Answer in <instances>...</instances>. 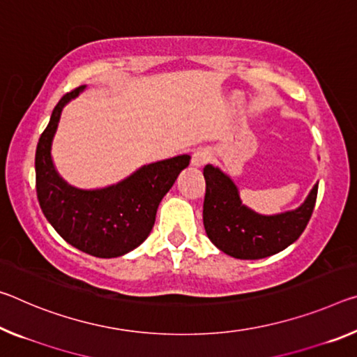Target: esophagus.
Here are the masks:
<instances>
[{
  "mask_svg": "<svg viewBox=\"0 0 357 357\" xmlns=\"http://www.w3.org/2000/svg\"><path fill=\"white\" fill-rule=\"evenodd\" d=\"M209 158L211 157H209V152L206 149H199L197 152H194V155H192V167L202 168L209 162Z\"/></svg>",
  "mask_w": 357,
  "mask_h": 357,
  "instance_id": "esophagus-1",
  "label": "esophagus"
}]
</instances>
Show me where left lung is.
Returning a JSON list of instances; mask_svg holds the SVG:
<instances>
[{"mask_svg": "<svg viewBox=\"0 0 357 357\" xmlns=\"http://www.w3.org/2000/svg\"><path fill=\"white\" fill-rule=\"evenodd\" d=\"M206 194L203 225L213 245L235 259H264L286 250L307 227L314 209L318 184L301 206L273 216H264L243 205L234 181L218 167L203 168Z\"/></svg>", "mask_w": 357, "mask_h": 357, "instance_id": "8db88e82", "label": "left lung"}]
</instances>
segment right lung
Here are the masks:
<instances>
[{"instance_id": "obj_1", "label": "right lung", "mask_w": 357, "mask_h": 357, "mask_svg": "<svg viewBox=\"0 0 357 357\" xmlns=\"http://www.w3.org/2000/svg\"><path fill=\"white\" fill-rule=\"evenodd\" d=\"M86 86L66 93L50 116L36 148V192L39 206L61 238L90 256H123L148 238L157 208L190 155L143 165L126 179L103 189H77L60 176L52 160V141L63 107Z\"/></svg>"}]
</instances>
